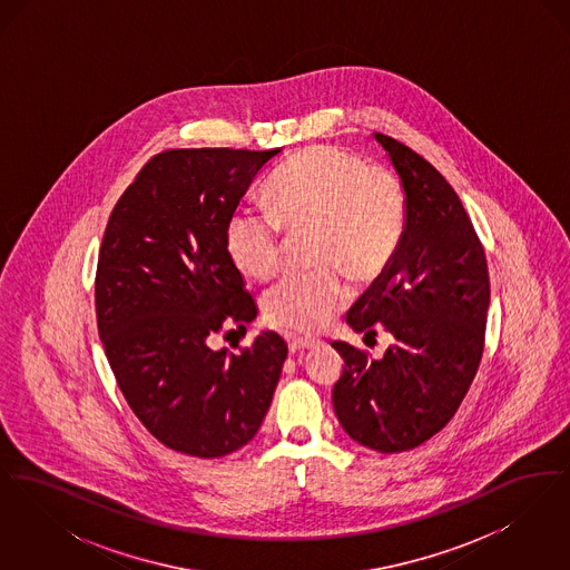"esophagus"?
Instances as JSON below:
<instances>
[{
    "instance_id": "esophagus-1",
    "label": "esophagus",
    "mask_w": 570,
    "mask_h": 570,
    "mask_svg": "<svg viewBox=\"0 0 570 570\" xmlns=\"http://www.w3.org/2000/svg\"><path fill=\"white\" fill-rule=\"evenodd\" d=\"M316 346H321V340H312V337H297V335L288 340V348H291V353L312 351V348H316Z\"/></svg>"
}]
</instances>
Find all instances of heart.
Returning <instances> with one entry per match:
<instances>
[{
	"label": "heart",
	"instance_id": "1",
	"mask_svg": "<svg viewBox=\"0 0 570 570\" xmlns=\"http://www.w3.org/2000/svg\"><path fill=\"white\" fill-rule=\"evenodd\" d=\"M272 212L242 207L226 222L230 263L252 279L282 267L284 228L309 230L318 269L279 279L265 295L267 318L293 331H321L348 303V284L386 269L404 235L406 200L397 179L340 147H312L269 181Z\"/></svg>",
	"mask_w": 570,
	"mask_h": 570
}]
</instances>
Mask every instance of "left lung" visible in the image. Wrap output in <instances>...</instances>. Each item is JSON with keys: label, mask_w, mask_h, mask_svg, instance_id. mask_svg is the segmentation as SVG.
<instances>
[{"label": "left lung", "mask_w": 570, "mask_h": 570, "mask_svg": "<svg viewBox=\"0 0 570 570\" xmlns=\"http://www.w3.org/2000/svg\"><path fill=\"white\" fill-rule=\"evenodd\" d=\"M400 177L404 235L391 263L346 314L354 333L384 326L393 344L370 358L333 342L344 372L333 407L344 432L379 453L410 451L458 412L481 363L489 309L483 245L460 196L432 164L374 135Z\"/></svg>", "instance_id": "1"}]
</instances>
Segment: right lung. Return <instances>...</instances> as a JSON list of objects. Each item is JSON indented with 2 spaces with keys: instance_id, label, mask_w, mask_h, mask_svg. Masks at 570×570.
Masks as SVG:
<instances>
[{
  "instance_id": "obj_1",
  "label": "right lung",
  "mask_w": 570,
  "mask_h": 570,
  "mask_svg": "<svg viewBox=\"0 0 570 570\" xmlns=\"http://www.w3.org/2000/svg\"><path fill=\"white\" fill-rule=\"evenodd\" d=\"M282 149H170L115 205L96 273L98 333L138 421L164 446L212 460L247 444L272 406L288 346L263 331L214 351L224 323L258 314L226 252V222Z\"/></svg>"
}]
</instances>
